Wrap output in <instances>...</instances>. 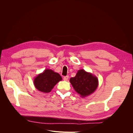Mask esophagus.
Segmentation results:
<instances>
[{
	"label": "esophagus",
	"instance_id": "1",
	"mask_svg": "<svg viewBox=\"0 0 133 133\" xmlns=\"http://www.w3.org/2000/svg\"><path fill=\"white\" fill-rule=\"evenodd\" d=\"M68 78H69V76H64L63 79L64 81H67V80H68Z\"/></svg>",
	"mask_w": 133,
	"mask_h": 133
}]
</instances>
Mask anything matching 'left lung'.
Masks as SVG:
<instances>
[{
	"label": "left lung",
	"instance_id": "1",
	"mask_svg": "<svg viewBox=\"0 0 133 133\" xmlns=\"http://www.w3.org/2000/svg\"><path fill=\"white\" fill-rule=\"evenodd\" d=\"M70 82L75 91L82 98L93 93L99 85L97 77L84 69L79 70L74 77L70 79Z\"/></svg>",
	"mask_w": 133,
	"mask_h": 133
}]
</instances>
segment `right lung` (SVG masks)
Masks as SVG:
<instances>
[{
  "instance_id": "add662e5",
  "label": "right lung",
  "mask_w": 133,
  "mask_h": 133,
  "mask_svg": "<svg viewBox=\"0 0 133 133\" xmlns=\"http://www.w3.org/2000/svg\"><path fill=\"white\" fill-rule=\"evenodd\" d=\"M62 80V78L59 74L51 69H46L35 77L34 85L39 91L48 93Z\"/></svg>"
}]
</instances>
